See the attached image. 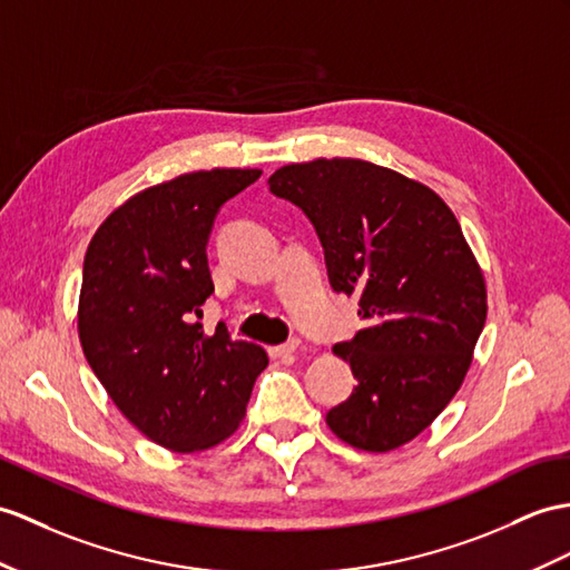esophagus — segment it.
<instances>
[{
  "label": "esophagus",
  "mask_w": 570,
  "mask_h": 570,
  "mask_svg": "<svg viewBox=\"0 0 570 570\" xmlns=\"http://www.w3.org/2000/svg\"><path fill=\"white\" fill-rule=\"evenodd\" d=\"M297 348H299V341L293 338V341L283 343V345H275V348H271L268 353H271V357H289Z\"/></svg>",
  "instance_id": "esophagus-1"
}]
</instances>
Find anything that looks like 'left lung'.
<instances>
[{"mask_svg": "<svg viewBox=\"0 0 570 570\" xmlns=\"http://www.w3.org/2000/svg\"><path fill=\"white\" fill-rule=\"evenodd\" d=\"M268 186L307 215L333 293L357 295L367 322L333 345L357 386L326 413L328 428L357 450L406 445L462 386L485 322L460 222L423 184L363 159L289 164Z\"/></svg>", "mask_w": 570, "mask_h": 570, "instance_id": "8db88e82", "label": "left lung"}]
</instances>
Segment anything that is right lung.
<instances>
[{
  "label": "right lung",
  "mask_w": 570,
  "mask_h": 570,
  "mask_svg": "<svg viewBox=\"0 0 570 570\" xmlns=\"http://www.w3.org/2000/svg\"><path fill=\"white\" fill-rule=\"evenodd\" d=\"M258 169L184 174L137 193L96 229L85 256L79 341L108 396L140 433L174 452L217 445L239 428L261 345L198 318L215 293L207 242L219 207Z\"/></svg>",
  "instance_id": "right-lung-1"
}]
</instances>
